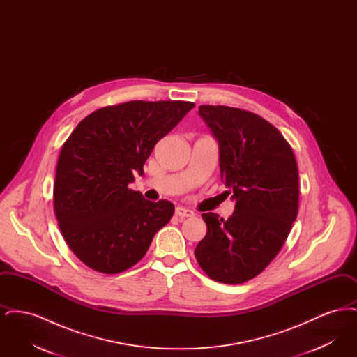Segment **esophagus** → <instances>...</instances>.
<instances>
[{"label":"esophagus","mask_w":357,"mask_h":357,"mask_svg":"<svg viewBox=\"0 0 357 357\" xmlns=\"http://www.w3.org/2000/svg\"><path fill=\"white\" fill-rule=\"evenodd\" d=\"M175 215L179 218H187V217H194V211L188 210L186 207H176L175 208Z\"/></svg>","instance_id":"esophagus-1"}]
</instances>
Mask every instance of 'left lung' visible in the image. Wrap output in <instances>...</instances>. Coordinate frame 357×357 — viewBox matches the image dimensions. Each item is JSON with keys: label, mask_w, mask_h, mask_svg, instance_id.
<instances>
[{"label": "left lung", "mask_w": 357, "mask_h": 357, "mask_svg": "<svg viewBox=\"0 0 357 357\" xmlns=\"http://www.w3.org/2000/svg\"><path fill=\"white\" fill-rule=\"evenodd\" d=\"M220 146L222 182L236 201L227 218L204 213L207 233L194 255L214 281L237 285L262 272L285 243L298 213V169L291 147L253 112L201 105Z\"/></svg>", "instance_id": "obj_1"}]
</instances>
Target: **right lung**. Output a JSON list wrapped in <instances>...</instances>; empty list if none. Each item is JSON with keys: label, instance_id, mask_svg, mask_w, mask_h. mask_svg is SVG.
Returning <instances> with one entry per match:
<instances>
[{"label": "right lung", "instance_id": "1", "mask_svg": "<svg viewBox=\"0 0 357 357\" xmlns=\"http://www.w3.org/2000/svg\"><path fill=\"white\" fill-rule=\"evenodd\" d=\"M191 102H121L82 120L64 143L53 208L67 245L88 268L124 272L147 253L174 204L147 201L128 188L155 144L185 118Z\"/></svg>", "mask_w": 357, "mask_h": 357}]
</instances>
